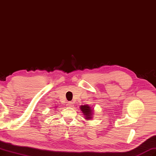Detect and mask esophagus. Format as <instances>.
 <instances>
[{"label":"esophagus","instance_id":"esophagus-1","mask_svg":"<svg viewBox=\"0 0 156 156\" xmlns=\"http://www.w3.org/2000/svg\"><path fill=\"white\" fill-rule=\"evenodd\" d=\"M68 106H69V107H73V106H74V105L73 104V103H72V102H70V101H69V102H68Z\"/></svg>","mask_w":156,"mask_h":156}]
</instances>
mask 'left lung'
Masks as SVG:
<instances>
[{
    "label": "left lung",
    "instance_id": "1",
    "mask_svg": "<svg viewBox=\"0 0 156 156\" xmlns=\"http://www.w3.org/2000/svg\"><path fill=\"white\" fill-rule=\"evenodd\" d=\"M80 109L82 111V113L84 115V118L86 120H90L91 119V115H93V109H91V107L87 105H81L80 106Z\"/></svg>",
    "mask_w": 156,
    "mask_h": 156
}]
</instances>
